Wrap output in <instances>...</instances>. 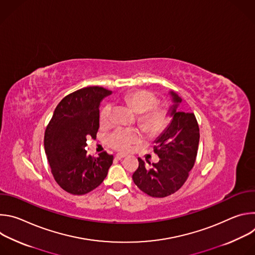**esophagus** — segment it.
Instances as JSON below:
<instances>
[{
	"label": "esophagus",
	"mask_w": 255,
	"mask_h": 255,
	"mask_svg": "<svg viewBox=\"0 0 255 255\" xmlns=\"http://www.w3.org/2000/svg\"><path fill=\"white\" fill-rule=\"evenodd\" d=\"M125 157V154H122V153H118V154H116V156H115V159H117V160H120V159H122V158H124Z\"/></svg>",
	"instance_id": "1"
}]
</instances>
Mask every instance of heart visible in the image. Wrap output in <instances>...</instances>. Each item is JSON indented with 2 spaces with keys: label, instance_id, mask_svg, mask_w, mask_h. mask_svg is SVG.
Returning a JSON list of instances; mask_svg holds the SVG:
<instances>
[{
  "label": "heart",
  "instance_id": "b5f03b06",
  "mask_svg": "<svg viewBox=\"0 0 255 255\" xmlns=\"http://www.w3.org/2000/svg\"><path fill=\"white\" fill-rule=\"evenodd\" d=\"M123 102L131 110L139 114L138 124L150 134H156L163 130L168 121L167 111L163 108L154 107L156 98L149 92L144 90H135L127 93ZM111 107L105 106L100 113V122L107 125L110 121ZM108 144L119 151H128L133 145L141 140V136L137 131L128 129H117L108 136Z\"/></svg>",
  "mask_w": 255,
  "mask_h": 255
}]
</instances>
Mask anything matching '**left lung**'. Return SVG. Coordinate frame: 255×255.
Here are the masks:
<instances>
[{
    "instance_id": "8db88e82",
    "label": "left lung",
    "mask_w": 255,
    "mask_h": 255,
    "mask_svg": "<svg viewBox=\"0 0 255 255\" xmlns=\"http://www.w3.org/2000/svg\"><path fill=\"white\" fill-rule=\"evenodd\" d=\"M168 95L171 101L167 111L170 122L154 140V152L159 161L147 166L138 157L139 166L132 175L134 184L154 198L169 196L185 184L195 164L200 141L195 115L178 112L177 108L183 100L172 91Z\"/></svg>"
}]
</instances>
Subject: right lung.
<instances>
[{"instance_id": "right-lung-1", "label": "right lung", "mask_w": 255, "mask_h": 255, "mask_svg": "<svg viewBox=\"0 0 255 255\" xmlns=\"http://www.w3.org/2000/svg\"><path fill=\"white\" fill-rule=\"evenodd\" d=\"M112 94L100 87L81 89L63 98L45 130V153L56 183L72 195H85L99 187L113 163V155L87 153L89 137L100 127V104Z\"/></svg>"}]
</instances>
